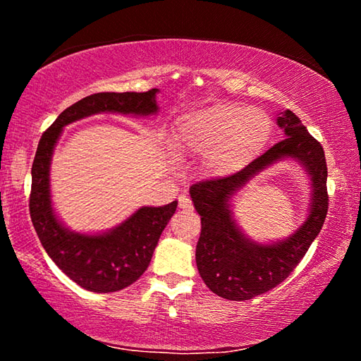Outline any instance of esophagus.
<instances>
[{
    "instance_id": "1",
    "label": "esophagus",
    "mask_w": 361,
    "mask_h": 361,
    "mask_svg": "<svg viewBox=\"0 0 361 361\" xmlns=\"http://www.w3.org/2000/svg\"><path fill=\"white\" fill-rule=\"evenodd\" d=\"M178 205H180V209L181 210H185V212H191L192 210V202H191V199L188 197V195H180V199H178Z\"/></svg>"
}]
</instances>
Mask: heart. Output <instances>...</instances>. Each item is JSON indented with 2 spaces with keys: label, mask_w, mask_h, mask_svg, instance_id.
Wrapping results in <instances>:
<instances>
[{
  "label": "heart",
  "mask_w": 361,
  "mask_h": 361,
  "mask_svg": "<svg viewBox=\"0 0 361 361\" xmlns=\"http://www.w3.org/2000/svg\"><path fill=\"white\" fill-rule=\"evenodd\" d=\"M271 130V119L258 108L215 103L183 116L176 129V148L186 156L202 157L207 175L228 176L259 154Z\"/></svg>",
  "instance_id": "1"
}]
</instances>
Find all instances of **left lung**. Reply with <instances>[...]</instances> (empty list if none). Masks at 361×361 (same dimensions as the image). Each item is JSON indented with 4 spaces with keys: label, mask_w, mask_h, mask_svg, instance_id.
<instances>
[{
    "label": "left lung",
    "mask_w": 361,
    "mask_h": 361,
    "mask_svg": "<svg viewBox=\"0 0 361 361\" xmlns=\"http://www.w3.org/2000/svg\"><path fill=\"white\" fill-rule=\"evenodd\" d=\"M285 138L256 157L245 169L223 178L199 181L189 188L202 231L195 262L205 285L229 301H247L283 282L319 235L328 212L326 159L322 145L298 116L286 109L277 118ZM285 157L295 158L313 183L308 219L288 240L258 244L243 234L228 209L230 197L262 169Z\"/></svg>",
    "instance_id": "8db88e82"
}]
</instances>
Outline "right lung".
<instances>
[{
  "label": "right lung",
  "mask_w": 361,
  "mask_h": 361,
  "mask_svg": "<svg viewBox=\"0 0 361 361\" xmlns=\"http://www.w3.org/2000/svg\"><path fill=\"white\" fill-rule=\"evenodd\" d=\"M157 89L148 92H100L85 97L59 114L42 133L32 167L30 216L42 247L59 269L94 293L119 291L148 269L164 228L178 202L142 207L124 223L103 234H79L59 221L51 200L52 152L63 127L97 113L148 116L157 113Z\"/></svg>",
  "instance_id": "obj_1"
}]
</instances>
